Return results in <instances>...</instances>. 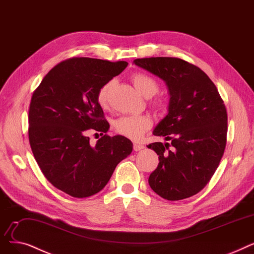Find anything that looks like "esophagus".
<instances>
[{"label":"esophagus","mask_w":254,"mask_h":254,"mask_svg":"<svg viewBox=\"0 0 254 254\" xmlns=\"http://www.w3.org/2000/svg\"><path fill=\"white\" fill-rule=\"evenodd\" d=\"M144 149V146L143 144H140V143H134L133 144V150L134 151H140V150H143Z\"/></svg>","instance_id":"obj_1"}]
</instances>
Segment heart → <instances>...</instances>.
Masks as SVG:
<instances>
[{
    "label": "heart",
    "instance_id": "1",
    "mask_svg": "<svg viewBox=\"0 0 254 254\" xmlns=\"http://www.w3.org/2000/svg\"><path fill=\"white\" fill-rule=\"evenodd\" d=\"M132 82H133L136 90L147 98L152 97L159 89L158 82L152 76L142 73V72H136L132 75ZM114 86L115 80H110L105 82L99 89L97 93V101L101 107L107 108L110 106L111 95ZM153 104L157 108H162L164 106L162 99H155ZM151 126L152 120L147 115L122 116L117 119L114 123V128L117 133L131 139H139Z\"/></svg>",
    "mask_w": 254,
    "mask_h": 254
}]
</instances>
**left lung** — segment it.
I'll return each instance as SVG.
<instances>
[{
	"label": "left lung",
	"instance_id": "obj_1",
	"mask_svg": "<svg viewBox=\"0 0 254 254\" xmlns=\"http://www.w3.org/2000/svg\"><path fill=\"white\" fill-rule=\"evenodd\" d=\"M133 63L161 78L168 89V113L153 131L170 142L147 146L159 155L149 185L167 200L196 194L208 184L224 153L227 114L213 81L178 58L136 59Z\"/></svg>",
	"mask_w": 254,
	"mask_h": 254
}]
</instances>
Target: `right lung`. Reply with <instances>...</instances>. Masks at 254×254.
Instances as JSON below:
<instances>
[{
	"instance_id": "right-lung-1",
	"label": "right lung",
	"mask_w": 254,
	"mask_h": 254,
	"mask_svg": "<svg viewBox=\"0 0 254 254\" xmlns=\"http://www.w3.org/2000/svg\"><path fill=\"white\" fill-rule=\"evenodd\" d=\"M128 63L72 58L55 66L33 93L29 110L31 149L45 178L67 194L83 198L101 191L116 166L132 152L110 124L97 101L99 89ZM105 135L95 146L87 134Z\"/></svg>"
}]
</instances>
